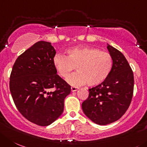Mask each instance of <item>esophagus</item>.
<instances>
[{
    "label": "esophagus",
    "instance_id": "1",
    "mask_svg": "<svg viewBox=\"0 0 147 147\" xmlns=\"http://www.w3.org/2000/svg\"><path fill=\"white\" fill-rule=\"evenodd\" d=\"M78 88H79L76 87V86H72V87H71V90H72V92H74V91H76V90H78Z\"/></svg>",
    "mask_w": 147,
    "mask_h": 147
}]
</instances>
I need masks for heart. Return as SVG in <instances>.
<instances>
[{"label": "heart", "mask_w": 147, "mask_h": 147, "mask_svg": "<svg viewBox=\"0 0 147 147\" xmlns=\"http://www.w3.org/2000/svg\"><path fill=\"white\" fill-rule=\"evenodd\" d=\"M67 57L57 53L53 64L60 77L66 78L75 69L77 72L67 78L72 86L86 84L96 86L106 80L111 73L113 59L108 52L90 46L71 48L66 51Z\"/></svg>", "instance_id": "b5f03b06"}]
</instances>
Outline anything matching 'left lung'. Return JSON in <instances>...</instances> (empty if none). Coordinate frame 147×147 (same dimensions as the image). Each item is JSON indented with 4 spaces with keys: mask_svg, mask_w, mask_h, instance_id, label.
I'll return each instance as SVG.
<instances>
[{
    "mask_svg": "<svg viewBox=\"0 0 147 147\" xmlns=\"http://www.w3.org/2000/svg\"><path fill=\"white\" fill-rule=\"evenodd\" d=\"M113 59L109 77L101 84L89 89L82 104L85 115L96 124L105 125L117 121L125 113L134 94V73L124 55L107 45Z\"/></svg>",
    "mask_w": 147,
    "mask_h": 147,
    "instance_id": "left-lung-1",
    "label": "left lung"
}]
</instances>
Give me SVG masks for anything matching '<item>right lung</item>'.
I'll use <instances>...</instances> for the list:
<instances>
[{
	"instance_id": "1",
	"label": "right lung",
	"mask_w": 147,
	"mask_h": 147,
	"mask_svg": "<svg viewBox=\"0 0 147 147\" xmlns=\"http://www.w3.org/2000/svg\"><path fill=\"white\" fill-rule=\"evenodd\" d=\"M51 42L38 41L16 59L9 87L19 112L29 121L47 126L59 117L71 86L57 75Z\"/></svg>"
}]
</instances>
